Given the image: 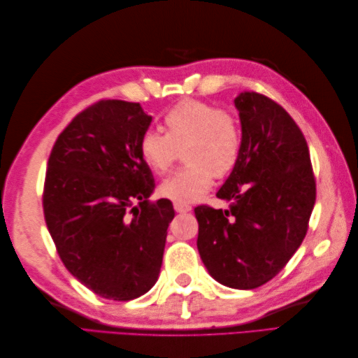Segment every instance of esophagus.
<instances>
[{
  "mask_svg": "<svg viewBox=\"0 0 358 358\" xmlns=\"http://www.w3.org/2000/svg\"><path fill=\"white\" fill-rule=\"evenodd\" d=\"M173 209L180 212V214H186V212L192 210L191 204H186V203H173Z\"/></svg>",
  "mask_w": 358,
  "mask_h": 358,
  "instance_id": "esophagus-1",
  "label": "esophagus"
}]
</instances>
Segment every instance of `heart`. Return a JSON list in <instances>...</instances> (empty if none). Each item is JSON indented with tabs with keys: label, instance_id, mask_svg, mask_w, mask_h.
<instances>
[{
	"label": "heart",
	"instance_id": "b5f03b06",
	"mask_svg": "<svg viewBox=\"0 0 358 358\" xmlns=\"http://www.w3.org/2000/svg\"><path fill=\"white\" fill-rule=\"evenodd\" d=\"M166 134L146 131L140 138V155L149 169L164 173L183 149L187 163L159 185V194L175 203H194L206 194L212 180L224 177L238 162L241 127L229 110L183 100L166 113Z\"/></svg>",
	"mask_w": 358,
	"mask_h": 358
}]
</instances>
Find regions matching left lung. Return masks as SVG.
I'll return each mask as SVG.
<instances>
[{
	"label": "left lung",
	"mask_w": 358,
	"mask_h": 358,
	"mask_svg": "<svg viewBox=\"0 0 358 358\" xmlns=\"http://www.w3.org/2000/svg\"><path fill=\"white\" fill-rule=\"evenodd\" d=\"M234 103L241 152L217 192L229 209L195 208L196 248L218 283L255 289L300 248L315 204V180L305 136L280 104L257 92H241Z\"/></svg>",
	"instance_id": "left-lung-1"
}]
</instances>
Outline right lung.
I'll return each mask as SVG.
<instances>
[{
	"instance_id": "1",
	"label": "right lung",
	"mask_w": 358,
	"mask_h": 358,
	"mask_svg": "<svg viewBox=\"0 0 358 358\" xmlns=\"http://www.w3.org/2000/svg\"><path fill=\"white\" fill-rule=\"evenodd\" d=\"M150 121L140 103L100 101L59 134L48 162L50 237L66 269L103 299H138L162 269L175 210L166 199L149 203L155 181L140 138Z\"/></svg>"
}]
</instances>
